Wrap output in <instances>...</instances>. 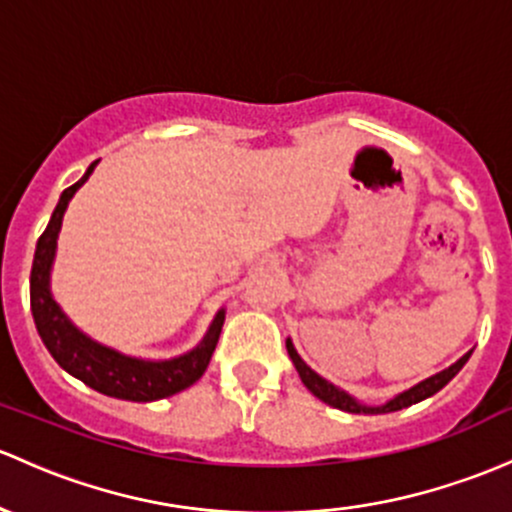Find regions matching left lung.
I'll list each match as a JSON object with an SVG mask.
<instances>
[{"instance_id": "left-lung-1", "label": "left lung", "mask_w": 512, "mask_h": 512, "mask_svg": "<svg viewBox=\"0 0 512 512\" xmlns=\"http://www.w3.org/2000/svg\"><path fill=\"white\" fill-rule=\"evenodd\" d=\"M287 353H289V358H292L294 368H297L301 383L309 387L311 395H316L321 402L336 407V410L353 412V414H360V412H363V414H385V412H397V410H405V407H410V405H417V402L427 400V397H432L434 392H439L441 387L449 383V380L454 378V375L459 373L461 368H464L466 360L471 358V351H469L466 355H461V358L456 360L454 365H449L446 370H441V373L432 375V378H427V380H422V383L410 387V390L400 392L395 400L385 402V405H380V407H368V405H360L355 397L348 395V392H343L341 387L328 383V380L321 378L319 373H314V370H311L309 365L301 360V355L297 353V348H294V343L289 341V338H287Z\"/></svg>"}]
</instances>
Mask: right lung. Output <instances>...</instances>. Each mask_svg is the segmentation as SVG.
Listing matches in <instances>:
<instances>
[{
    "mask_svg": "<svg viewBox=\"0 0 512 512\" xmlns=\"http://www.w3.org/2000/svg\"><path fill=\"white\" fill-rule=\"evenodd\" d=\"M95 164L98 161L88 166L83 179L75 181L73 186H68L61 193L56 211H53L46 230H43L39 242H36L34 265H31V314H34V324L43 346L48 348V353L56 358V363L66 373L83 380L85 385L107 397L129 402H154L186 390V387H191L206 373L215 351V343H218L220 328H223L225 311L220 309L215 314L211 328H208L203 341L193 351L171 360H142L117 353L115 348L102 346V343L93 341V338L85 336L83 331H78L71 324V319L63 314L61 306L56 304L51 294V265L53 255H56L58 230H61L68 201L88 181Z\"/></svg>",
    "mask_w": 512,
    "mask_h": 512,
    "instance_id": "obj_1",
    "label": "right lung"
}]
</instances>
